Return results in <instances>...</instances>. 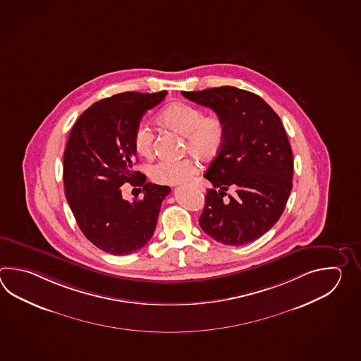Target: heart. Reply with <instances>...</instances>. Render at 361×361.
<instances>
[{"mask_svg": "<svg viewBox=\"0 0 361 361\" xmlns=\"http://www.w3.org/2000/svg\"><path fill=\"white\" fill-rule=\"evenodd\" d=\"M159 123L185 138L184 151L201 160H212L222 151L226 140V123L216 114L205 115L200 107L187 103H173L157 117ZM134 151L142 157H149L154 151V135L140 125L133 135ZM197 173V165L192 159L178 161L161 160L149 168V178L156 183H187Z\"/></svg>", "mask_w": 361, "mask_h": 361, "instance_id": "obj_1", "label": "heart"}]
</instances>
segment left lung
<instances>
[{"label": "left lung", "instance_id": "left-lung-1", "mask_svg": "<svg viewBox=\"0 0 361 361\" xmlns=\"http://www.w3.org/2000/svg\"><path fill=\"white\" fill-rule=\"evenodd\" d=\"M182 95L212 108L226 123L222 151L204 174L213 188L200 227L224 245L249 244L275 226L292 191V147L283 123L261 97L233 86ZM228 186L237 195L223 200Z\"/></svg>", "mask_w": 361, "mask_h": 361}]
</instances>
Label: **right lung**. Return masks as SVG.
Returning <instances> with one entry per match:
<instances>
[{
	"instance_id": "add662e5",
	"label": "right lung",
	"mask_w": 361,
	"mask_h": 361,
	"mask_svg": "<svg viewBox=\"0 0 361 361\" xmlns=\"http://www.w3.org/2000/svg\"><path fill=\"white\" fill-rule=\"evenodd\" d=\"M166 94L126 92L99 100L69 134L63 159L66 197L80 230L106 253H134L154 236L170 187L146 182L145 174L133 169V135L147 111ZM123 183L142 186L144 196L123 200Z\"/></svg>"
}]
</instances>
